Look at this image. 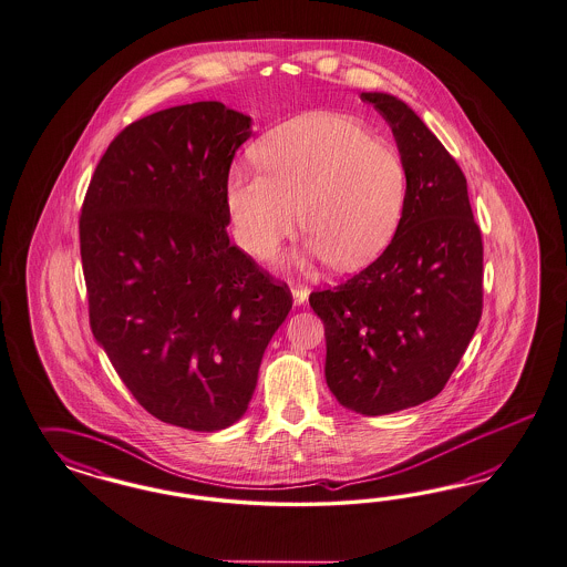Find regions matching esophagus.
I'll use <instances>...</instances> for the list:
<instances>
[{
	"mask_svg": "<svg viewBox=\"0 0 567 567\" xmlns=\"http://www.w3.org/2000/svg\"><path fill=\"white\" fill-rule=\"evenodd\" d=\"M292 299L297 306H303L308 301L309 289L306 285H292Z\"/></svg>",
	"mask_w": 567,
	"mask_h": 567,
	"instance_id": "obj_1",
	"label": "esophagus"
}]
</instances>
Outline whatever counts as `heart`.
I'll return each instance as SVG.
<instances>
[{
	"instance_id": "b5f03b06",
	"label": "heart",
	"mask_w": 567,
	"mask_h": 567,
	"mask_svg": "<svg viewBox=\"0 0 567 567\" xmlns=\"http://www.w3.org/2000/svg\"><path fill=\"white\" fill-rule=\"evenodd\" d=\"M259 166H235L226 207L240 245L264 256L299 220L311 258L355 270L393 239L405 206L408 172L389 143L360 121L311 112L259 141Z\"/></svg>"
}]
</instances>
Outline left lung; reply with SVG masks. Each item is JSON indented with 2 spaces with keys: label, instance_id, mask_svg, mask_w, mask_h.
Returning <instances> with one entry per match:
<instances>
[{
  "label": "left lung",
  "instance_id": "left-lung-1",
  "mask_svg": "<svg viewBox=\"0 0 567 567\" xmlns=\"http://www.w3.org/2000/svg\"><path fill=\"white\" fill-rule=\"evenodd\" d=\"M393 128L408 172L395 237L343 285L309 295L324 322L327 384L363 415L408 410L445 389L482 316V235L467 183L410 105L361 93Z\"/></svg>",
  "mask_w": 567,
  "mask_h": 567
}]
</instances>
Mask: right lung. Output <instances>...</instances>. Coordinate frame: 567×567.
Segmentation results:
<instances>
[{
	"instance_id": "1",
	"label": "right lung",
	"mask_w": 567,
	"mask_h": 567,
	"mask_svg": "<svg viewBox=\"0 0 567 567\" xmlns=\"http://www.w3.org/2000/svg\"><path fill=\"white\" fill-rule=\"evenodd\" d=\"M251 118L176 105L121 131L79 220L89 322L145 412L181 429L235 424L289 287L228 239L226 178Z\"/></svg>"
}]
</instances>
